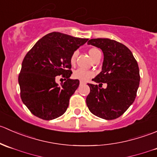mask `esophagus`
<instances>
[{"label": "esophagus", "mask_w": 157, "mask_h": 157, "mask_svg": "<svg viewBox=\"0 0 157 157\" xmlns=\"http://www.w3.org/2000/svg\"><path fill=\"white\" fill-rule=\"evenodd\" d=\"M84 83H85L84 82H82V81H80V85H82V84H84Z\"/></svg>", "instance_id": "esophagus-1"}]
</instances>
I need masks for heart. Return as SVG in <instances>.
I'll return each instance as SVG.
<instances>
[{
    "mask_svg": "<svg viewBox=\"0 0 157 157\" xmlns=\"http://www.w3.org/2000/svg\"><path fill=\"white\" fill-rule=\"evenodd\" d=\"M98 52H99V49L91 48L90 51H89V53H90V55L91 56V58H93L95 54ZM77 55H78V51L77 50L74 51V52L72 53V55H71V59H70L71 64H75L76 60H77ZM93 75H94V73H93L92 71L83 69V68L77 69L76 71H74V73H73V77L77 79V80H80V81L82 82L87 81L89 79H90L91 77H93Z\"/></svg>",
    "mask_w": 157,
    "mask_h": 157,
    "instance_id": "obj_1",
    "label": "heart"
}]
</instances>
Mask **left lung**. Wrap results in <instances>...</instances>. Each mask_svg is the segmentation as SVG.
Here are the masks:
<instances>
[{"mask_svg":"<svg viewBox=\"0 0 157 157\" xmlns=\"http://www.w3.org/2000/svg\"><path fill=\"white\" fill-rule=\"evenodd\" d=\"M88 45L100 48L104 59L102 71L93 79L97 85L88 83L90 92L86 105L96 116L105 120L118 118L134 102L140 83L138 64L124 45L109 39H92ZM106 88H99L102 83Z\"/></svg>","mask_w":157,"mask_h":157,"instance_id":"obj_1","label":"left lung"}]
</instances>
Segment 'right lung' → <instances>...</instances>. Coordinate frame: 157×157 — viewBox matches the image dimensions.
Here are the masks:
<instances>
[{"instance_id": "1", "label": "right lung", "mask_w": 157, "mask_h": 157, "mask_svg": "<svg viewBox=\"0 0 157 157\" xmlns=\"http://www.w3.org/2000/svg\"><path fill=\"white\" fill-rule=\"evenodd\" d=\"M87 40L53 32L39 39L26 54L18 78L20 97L36 117L52 120L66 112L80 83L70 78L71 56ZM59 75L66 80L61 85L55 81Z\"/></svg>"}]
</instances>
